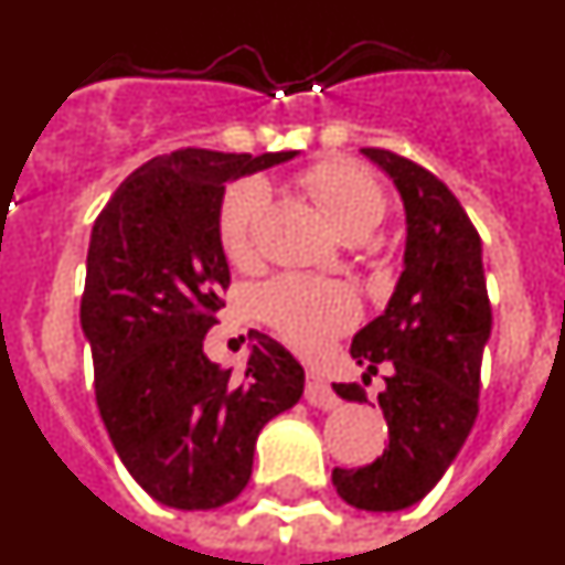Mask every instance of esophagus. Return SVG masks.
Instances as JSON below:
<instances>
[{
    "label": "esophagus",
    "instance_id": "obj_1",
    "mask_svg": "<svg viewBox=\"0 0 565 565\" xmlns=\"http://www.w3.org/2000/svg\"><path fill=\"white\" fill-rule=\"evenodd\" d=\"M306 402L313 404V407H319V411H333V407L339 404V398H337V393L331 391V384H328L326 379L319 376L317 371H308Z\"/></svg>",
    "mask_w": 565,
    "mask_h": 565
}]
</instances>
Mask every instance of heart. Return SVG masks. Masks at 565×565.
I'll return each instance as SVG.
<instances>
[{"instance_id": "heart-1", "label": "heart", "mask_w": 565, "mask_h": 565, "mask_svg": "<svg viewBox=\"0 0 565 565\" xmlns=\"http://www.w3.org/2000/svg\"><path fill=\"white\" fill-rule=\"evenodd\" d=\"M302 189L322 209L342 237H367L384 221L387 201L371 174L353 163L326 161L306 169ZM266 206V186L254 178L226 189L217 212V239L232 266L254 257L257 217ZM257 317L297 351H317L356 319V299L339 282L306 277H277L254 294Z\"/></svg>"}]
</instances>
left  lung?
<instances>
[{
	"label": "left lung",
	"mask_w": 565,
	"mask_h": 565,
	"mask_svg": "<svg viewBox=\"0 0 565 565\" xmlns=\"http://www.w3.org/2000/svg\"><path fill=\"white\" fill-rule=\"evenodd\" d=\"M391 174L404 203V271L382 317L362 328L351 356L364 382L387 371L379 407L391 444L367 467L333 469L339 498L364 512L422 501L456 461L478 416L481 359L492 308L481 237L456 194L391 149H362ZM344 402H367L362 384H333Z\"/></svg>",
	"instance_id": "left-lung-1"
}]
</instances>
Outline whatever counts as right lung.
Listing matches in <instances>:
<instances>
[{"label":"right lung","instance_id":"obj_1","mask_svg":"<svg viewBox=\"0 0 565 565\" xmlns=\"http://www.w3.org/2000/svg\"><path fill=\"white\" fill-rule=\"evenodd\" d=\"M294 154H158L93 223L82 331L96 404L129 476L163 507L234 501L252 478L259 430L306 387L302 364L266 333L252 331L243 376L203 353L232 279L217 239L226 183Z\"/></svg>","mask_w":565,"mask_h":565}]
</instances>
